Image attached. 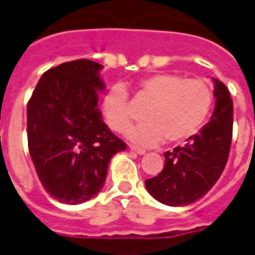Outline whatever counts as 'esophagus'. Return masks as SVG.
I'll use <instances>...</instances> for the list:
<instances>
[{
    "instance_id": "34e87169",
    "label": "esophagus",
    "mask_w": 255,
    "mask_h": 255,
    "mask_svg": "<svg viewBox=\"0 0 255 255\" xmlns=\"http://www.w3.org/2000/svg\"><path fill=\"white\" fill-rule=\"evenodd\" d=\"M129 148H131V151L136 152L137 155H144V153H145V149H144V148L136 147V145H129Z\"/></svg>"
}]
</instances>
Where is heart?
Wrapping results in <instances>:
<instances>
[{
    "label": "heart",
    "mask_w": 255,
    "mask_h": 255,
    "mask_svg": "<svg viewBox=\"0 0 255 255\" xmlns=\"http://www.w3.org/2000/svg\"><path fill=\"white\" fill-rule=\"evenodd\" d=\"M135 99L147 103L143 123L128 132L140 145L181 143L197 133L213 107V90L200 78H185L174 73H156L140 79ZM102 112L112 131L122 133L131 126L133 114L128 92L122 85L108 88L102 99Z\"/></svg>",
    "instance_id": "obj_1"
}]
</instances>
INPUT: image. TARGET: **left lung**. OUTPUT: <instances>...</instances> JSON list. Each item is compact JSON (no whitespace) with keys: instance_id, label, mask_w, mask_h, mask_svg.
Returning a JSON list of instances; mask_svg holds the SVG:
<instances>
[{"instance_id":"8db88e82","label":"left lung","mask_w":255,"mask_h":255,"mask_svg":"<svg viewBox=\"0 0 255 255\" xmlns=\"http://www.w3.org/2000/svg\"><path fill=\"white\" fill-rule=\"evenodd\" d=\"M213 81L216 107L209 123L184 147L165 152L163 170L145 180L152 197L165 205L197 201L213 188L228 163L233 136V100L222 82Z\"/></svg>"}]
</instances>
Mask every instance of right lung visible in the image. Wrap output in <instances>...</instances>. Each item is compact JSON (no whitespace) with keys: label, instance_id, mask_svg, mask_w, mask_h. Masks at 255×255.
I'll return each instance as SVG.
<instances>
[{"label":"right lung","instance_id":"obj_1","mask_svg":"<svg viewBox=\"0 0 255 255\" xmlns=\"http://www.w3.org/2000/svg\"><path fill=\"white\" fill-rule=\"evenodd\" d=\"M103 66L88 59L47 70L27 102V145L50 196L82 204L104 185L110 160L127 144L111 132L98 108Z\"/></svg>","mask_w":255,"mask_h":255}]
</instances>
